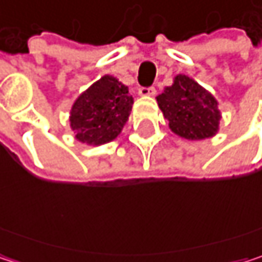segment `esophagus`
Returning <instances> with one entry per match:
<instances>
[{
	"instance_id": "1",
	"label": "esophagus",
	"mask_w": 262,
	"mask_h": 262,
	"mask_svg": "<svg viewBox=\"0 0 262 262\" xmlns=\"http://www.w3.org/2000/svg\"><path fill=\"white\" fill-rule=\"evenodd\" d=\"M139 95H142V97H153L155 94H156V89H155V86H148V88H145V86H142V88H139Z\"/></svg>"
}]
</instances>
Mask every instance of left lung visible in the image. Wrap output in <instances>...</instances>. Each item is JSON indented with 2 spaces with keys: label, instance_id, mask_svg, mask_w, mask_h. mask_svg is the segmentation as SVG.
Returning a JSON list of instances; mask_svg holds the SVG:
<instances>
[{
  "label": "left lung",
  "instance_id": "8db88e82",
  "mask_svg": "<svg viewBox=\"0 0 262 262\" xmlns=\"http://www.w3.org/2000/svg\"><path fill=\"white\" fill-rule=\"evenodd\" d=\"M156 100L170 129L182 138L205 139L219 129L220 112L215 98L186 76H178Z\"/></svg>",
  "mask_w": 262,
  "mask_h": 262
}]
</instances>
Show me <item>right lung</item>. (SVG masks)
I'll return each mask as SVG.
<instances>
[{
    "mask_svg": "<svg viewBox=\"0 0 262 262\" xmlns=\"http://www.w3.org/2000/svg\"><path fill=\"white\" fill-rule=\"evenodd\" d=\"M132 104L127 86L104 76L76 100L70 117L71 129L84 144H106L120 135L129 120Z\"/></svg>",
    "mask_w": 262,
    "mask_h": 262,
    "instance_id": "obj_1",
    "label": "right lung"
}]
</instances>
